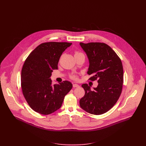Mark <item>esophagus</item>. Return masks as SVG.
Instances as JSON below:
<instances>
[{
    "mask_svg": "<svg viewBox=\"0 0 146 146\" xmlns=\"http://www.w3.org/2000/svg\"><path fill=\"white\" fill-rule=\"evenodd\" d=\"M73 87L74 88H78V87H79V85L77 84H73Z\"/></svg>",
    "mask_w": 146,
    "mask_h": 146,
    "instance_id": "obj_1",
    "label": "esophagus"
}]
</instances>
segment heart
<instances>
[{"instance_id": "1", "label": "heart", "mask_w": 146, "mask_h": 146, "mask_svg": "<svg viewBox=\"0 0 146 146\" xmlns=\"http://www.w3.org/2000/svg\"><path fill=\"white\" fill-rule=\"evenodd\" d=\"M80 53H82L79 52H75V55L78 54H80ZM71 78L72 79H77V76H76V75H72L71 76Z\"/></svg>"}]
</instances>
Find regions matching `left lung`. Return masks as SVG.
Segmentation results:
<instances>
[{
    "instance_id": "left-lung-1",
    "label": "left lung",
    "mask_w": 146,
    "mask_h": 146,
    "mask_svg": "<svg viewBox=\"0 0 146 146\" xmlns=\"http://www.w3.org/2000/svg\"><path fill=\"white\" fill-rule=\"evenodd\" d=\"M86 53L89 66L87 73L90 80H98L97 87L91 89L87 84L82 86L85 95L79 101L86 112L101 115L110 110L119 100L123 84V67L115 52L103 42H80Z\"/></svg>"
}]
</instances>
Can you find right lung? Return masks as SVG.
<instances>
[{
	"mask_svg": "<svg viewBox=\"0 0 146 146\" xmlns=\"http://www.w3.org/2000/svg\"><path fill=\"white\" fill-rule=\"evenodd\" d=\"M72 43L48 42L38 45L27 57L21 71V87L25 100L35 112L50 114L62 106L72 88L68 81L52 85L50 76L63 52Z\"/></svg>",
	"mask_w": 146,
	"mask_h": 146,
	"instance_id": "add662e5",
	"label": "right lung"
}]
</instances>
